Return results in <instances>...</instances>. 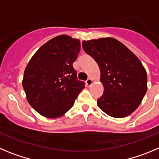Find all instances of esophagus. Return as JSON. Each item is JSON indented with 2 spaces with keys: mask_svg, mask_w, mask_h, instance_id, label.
I'll use <instances>...</instances> for the list:
<instances>
[{
  "mask_svg": "<svg viewBox=\"0 0 159 159\" xmlns=\"http://www.w3.org/2000/svg\"><path fill=\"white\" fill-rule=\"evenodd\" d=\"M86 84L88 86H90V85H92L93 84V80L92 78H88L86 81Z\"/></svg>",
  "mask_w": 159,
  "mask_h": 159,
  "instance_id": "esophagus-1",
  "label": "esophagus"
}]
</instances>
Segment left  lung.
I'll use <instances>...</instances> for the list:
<instances>
[{"instance_id": "8db88e82", "label": "left lung", "mask_w": 159, "mask_h": 159, "mask_svg": "<svg viewBox=\"0 0 159 159\" xmlns=\"http://www.w3.org/2000/svg\"><path fill=\"white\" fill-rule=\"evenodd\" d=\"M84 52L100 70L104 91L97 105L114 118L130 116L138 108L147 91V75L139 59L112 37L84 40Z\"/></svg>"}]
</instances>
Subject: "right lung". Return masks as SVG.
<instances>
[{
	"mask_svg": "<svg viewBox=\"0 0 159 159\" xmlns=\"http://www.w3.org/2000/svg\"><path fill=\"white\" fill-rule=\"evenodd\" d=\"M80 51L78 39L60 35L43 44L28 63L22 86L29 104L43 117L64 116L85 88L72 66Z\"/></svg>",
	"mask_w": 159,
	"mask_h": 159,
	"instance_id": "add662e5",
	"label": "right lung"
}]
</instances>
